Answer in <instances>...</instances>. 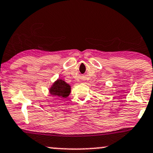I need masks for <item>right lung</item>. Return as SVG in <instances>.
I'll list each match as a JSON object with an SVG mask.
<instances>
[{
  "mask_svg": "<svg viewBox=\"0 0 153 153\" xmlns=\"http://www.w3.org/2000/svg\"><path fill=\"white\" fill-rule=\"evenodd\" d=\"M50 94L61 98H66L71 93V86L63 80L56 81L49 89Z\"/></svg>",
  "mask_w": 153,
  "mask_h": 153,
  "instance_id": "obj_1",
  "label": "right lung"
}]
</instances>
